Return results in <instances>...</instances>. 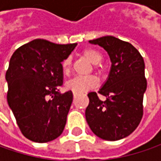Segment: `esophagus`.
<instances>
[{
    "mask_svg": "<svg viewBox=\"0 0 161 161\" xmlns=\"http://www.w3.org/2000/svg\"><path fill=\"white\" fill-rule=\"evenodd\" d=\"M76 97V94H73V98H75Z\"/></svg>",
    "mask_w": 161,
    "mask_h": 161,
    "instance_id": "esophagus-1",
    "label": "esophagus"
}]
</instances>
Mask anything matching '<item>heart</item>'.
<instances>
[{"mask_svg": "<svg viewBox=\"0 0 161 161\" xmlns=\"http://www.w3.org/2000/svg\"><path fill=\"white\" fill-rule=\"evenodd\" d=\"M82 55L87 60H89L92 64H95V70L101 73L103 71L101 62L102 54L92 48H86L82 51ZM71 68V59L70 57L64 59L62 63V69L64 75H67ZM97 79L95 76H87V77H75L70 80L66 83V88L71 90L73 93L80 95L85 93L86 91L91 90L97 85Z\"/></svg>", "mask_w": 161, "mask_h": 161, "instance_id": "1", "label": "heart"}]
</instances>
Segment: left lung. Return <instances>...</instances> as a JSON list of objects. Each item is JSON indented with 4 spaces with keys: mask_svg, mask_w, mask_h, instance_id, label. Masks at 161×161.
<instances>
[{
    "mask_svg": "<svg viewBox=\"0 0 161 161\" xmlns=\"http://www.w3.org/2000/svg\"><path fill=\"white\" fill-rule=\"evenodd\" d=\"M90 43L103 47L111 60L108 80L98 93L88 94L86 120L91 131L106 141H117L133 133L143 114V94L147 88L144 61L139 51L125 41L112 36H102Z\"/></svg>",
    "mask_w": 161,
    "mask_h": 161,
    "instance_id": "1",
    "label": "left lung"
}]
</instances>
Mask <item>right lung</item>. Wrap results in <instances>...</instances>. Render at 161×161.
I'll use <instances>...</instances> for the list:
<instances>
[{
	"label": "right lung",
	"mask_w": 161,
	"mask_h": 161,
	"mask_svg": "<svg viewBox=\"0 0 161 161\" xmlns=\"http://www.w3.org/2000/svg\"><path fill=\"white\" fill-rule=\"evenodd\" d=\"M76 46L35 39L19 47L9 60L8 104L22 134L32 142L53 141L64 129L72 93L60 92L62 62Z\"/></svg>",
	"instance_id": "right-lung-1"
}]
</instances>
